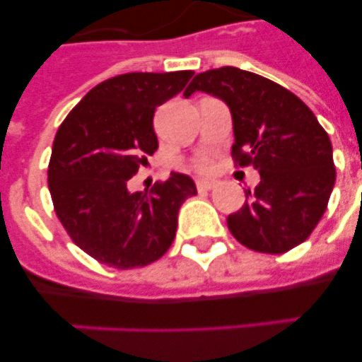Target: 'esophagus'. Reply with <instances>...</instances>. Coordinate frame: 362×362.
Returning <instances> with one entry per match:
<instances>
[{"label":"esophagus","mask_w":362,"mask_h":362,"mask_svg":"<svg viewBox=\"0 0 362 362\" xmlns=\"http://www.w3.org/2000/svg\"><path fill=\"white\" fill-rule=\"evenodd\" d=\"M214 187H216V183H214V181H204V179L197 181V190L199 192H209V190H212Z\"/></svg>","instance_id":"34e87169"}]
</instances>
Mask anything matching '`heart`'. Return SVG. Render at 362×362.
<instances>
[{"instance_id": "1", "label": "heart", "mask_w": 362, "mask_h": 362, "mask_svg": "<svg viewBox=\"0 0 362 362\" xmlns=\"http://www.w3.org/2000/svg\"><path fill=\"white\" fill-rule=\"evenodd\" d=\"M196 168H197V170H209L210 161H209V159H197Z\"/></svg>"}]
</instances>
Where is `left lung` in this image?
Wrapping results in <instances>:
<instances>
[{
	"label": "left lung",
	"instance_id": "obj_1",
	"mask_svg": "<svg viewBox=\"0 0 362 362\" xmlns=\"http://www.w3.org/2000/svg\"><path fill=\"white\" fill-rule=\"evenodd\" d=\"M197 90L228 105L233 165H252L261 175L255 190L245 192L243 209L226 219L233 238L263 254L306 241L335 185L332 141L317 117L288 88L235 66L197 74L185 98Z\"/></svg>",
	"mask_w": 362,
	"mask_h": 362
}]
</instances>
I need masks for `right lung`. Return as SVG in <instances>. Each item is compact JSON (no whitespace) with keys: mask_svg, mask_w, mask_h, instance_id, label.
Returning a JSON list of instances; mask_svg holds the SVG:
<instances>
[{"mask_svg":"<svg viewBox=\"0 0 362 362\" xmlns=\"http://www.w3.org/2000/svg\"><path fill=\"white\" fill-rule=\"evenodd\" d=\"M192 76V70L114 76L95 85L57 129L49 163L54 212L70 239L99 263L146 267L174 243L179 206L197 194L194 181L172 172L134 194L127 183L158 150L156 108Z\"/></svg>","mask_w":362,"mask_h":362,"instance_id":"1","label":"right lung"}]
</instances>
